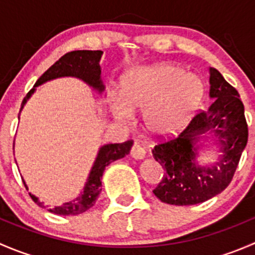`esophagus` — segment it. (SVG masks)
<instances>
[{
    "instance_id": "esophagus-1",
    "label": "esophagus",
    "mask_w": 255,
    "mask_h": 255,
    "mask_svg": "<svg viewBox=\"0 0 255 255\" xmlns=\"http://www.w3.org/2000/svg\"><path fill=\"white\" fill-rule=\"evenodd\" d=\"M130 156L137 159V160H140V159H143L145 156V150H144V148L139 143L135 142L133 144L132 149H130Z\"/></svg>"
}]
</instances>
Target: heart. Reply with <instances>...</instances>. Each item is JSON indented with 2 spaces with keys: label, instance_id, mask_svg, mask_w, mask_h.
Instances as JSON below:
<instances>
[{
  "label": "heart",
  "instance_id": "1",
  "mask_svg": "<svg viewBox=\"0 0 255 255\" xmlns=\"http://www.w3.org/2000/svg\"><path fill=\"white\" fill-rule=\"evenodd\" d=\"M204 96L201 79L175 64L161 63L138 69L122 84L121 94L111 96L113 116L130 121L133 112L143 111L146 129L170 134L184 127Z\"/></svg>",
  "mask_w": 255,
  "mask_h": 255
}]
</instances>
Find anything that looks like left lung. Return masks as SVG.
<instances>
[{
	"mask_svg": "<svg viewBox=\"0 0 255 255\" xmlns=\"http://www.w3.org/2000/svg\"><path fill=\"white\" fill-rule=\"evenodd\" d=\"M210 97L215 99L207 111L194 116L187 127L156 144L153 156L164 169L154 195L169 205L201 204L222 192L232 181L242 151L248 142V125L237 90L215 68H210ZM201 137H215L220 155L212 166H199L196 144Z\"/></svg>",
	"mask_w": 255,
	"mask_h": 255,
	"instance_id": "1",
	"label": "left lung"
}]
</instances>
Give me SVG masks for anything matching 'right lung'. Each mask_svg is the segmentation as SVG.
I'll list each match as a JSON object with an SVG mask.
<instances>
[{
    "label": "right lung",
    "instance_id": "add662e5",
    "mask_svg": "<svg viewBox=\"0 0 255 255\" xmlns=\"http://www.w3.org/2000/svg\"><path fill=\"white\" fill-rule=\"evenodd\" d=\"M101 50H74L70 51V53H66L65 55L61 56L55 64H53L37 80L34 87L23 99L22 109L25 105V102H27V100L35 91V87L44 84V82L50 81V80L64 78V76H73V78L82 80L89 86L97 90L101 94L105 90L104 84L101 81V68H100V59H101ZM132 145L133 140H127V142L123 143L105 144V145H102L100 148L99 153H97L94 165H92L91 170H90L89 177H87V181L85 184L84 190H82L81 194L75 200H73V201L65 202L61 206H45L34 195L29 194V196L32 197V200L38 206L45 208L49 212L54 213V215L76 216L80 215V213H84L85 211H87L89 208L94 206L100 192H101V177L102 174H104L105 168L109 164H111L112 161L121 158H125L130 151ZM23 184H24L25 189L28 190L24 180H23Z\"/></svg>",
    "mask_w": 255,
    "mask_h": 255
}]
</instances>
